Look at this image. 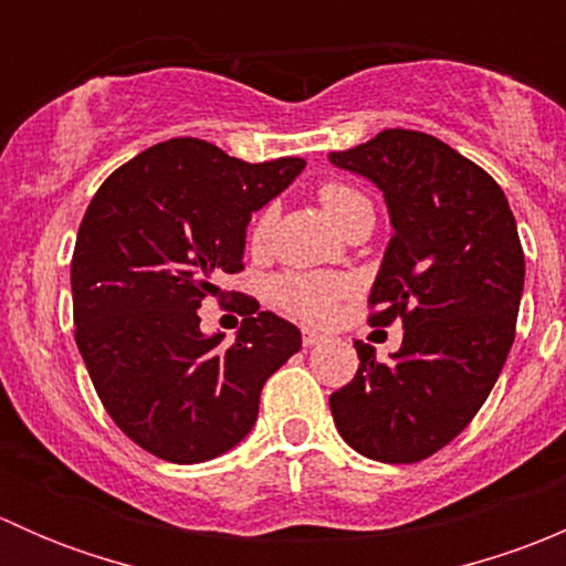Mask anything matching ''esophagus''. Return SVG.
Instances as JSON below:
<instances>
[{"mask_svg":"<svg viewBox=\"0 0 566 566\" xmlns=\"http://www.w3.org/2000/svg\"><path fill=\"white\" fill-rule=\"evenodd\" d=\"M301 339H304V347H315L325 339V336L315 328H304V331H301Z\"/></svg>","mask_w":566,"mask_h":566,"instance_id":"esophagus-1","label":"esophagus"}]
</instances>
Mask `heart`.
I'll return each mask as SVG.
<instances>
[{
  "label": "heart",
  "mask_w": 566,
  "mask_h": 566,
  "mask_svg": "<svg viewBox=\"0 0 566 566\" xmlns=\"http://www.w3.org/2000/svg\"><path fill=\"white\" fill-rule=\"evenodd\" d=\"M319 202H323V208L328 210V216L339 227H345L356 213L373 210L369 199L361 191H356V188L345 186V182H325L319 188ZM276 205H265L256 213L249 232L251 247H265L273 232V224H276ZM345 279L325 276V273H282V276H276L271 282V298L273 304L293 312V315L319 319L328 315L334 301L345 293Z\"/></svg>",
  "instance_id": "b5f03b06"
}]
</instances>
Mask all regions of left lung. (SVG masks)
I'll return each mask as SVG.
<instances>
[{"label": "left lung", "instance_id": "left-lung-1", "mask_svg": "<svg viewBox=\"0 0 566 566\" xmlns=\"http://www.w3.org/2000/svg\"><path fill=\"white\" fill-rule=\"evenodd\" d=\"M328 161L384 191L394 235L369 323L405 325L386 364L356 342L361 364L331 416L364 458L419 462L465 430L510 356L526 279L515 216L482 167L419 130L389 128Z\"/></svg>", "mask_w": 566, "mask_h": 566}]
</instances>
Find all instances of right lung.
<instances>
[{
    "instance_id": "right-lung-1",
    "label": "right lung",
    "mask_w": 566,
    "mask_h": 566,
    "mask_svg": "<svg viewBox=\"0 0 566 566\" xmlns=\"http://www.w3.org/2000/svg\"><path fill=\"white\" fill-rule=\"evenodd\" d=\"M304 167L186 136L130 158L90 202L71 262L76 345L114 424L156 458L191 465L238 447L265 380L301 350V331L273 312L243 317L224 347L197 310L243 271L251 213Z\"/></svg>"
}]
</instances>
